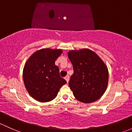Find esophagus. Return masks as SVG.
Masks as SVG:
<instances>
[{"label": "esophagus", "mask_w": 132, "mask_h": 132, "mask_svg": "<svg viewBox=\"0 0 132 132\" xmlns=\"http://www.w3.org/2000/svg\"><path fill=\"white\" fill-rule=\"evenodd\" d=\"M65 80H66V81H67V83L68 82V81H69V78H70V77H69V75H67V76H66V77H65Z\"/></svg>", "instance_id": "1"}]
</instances>
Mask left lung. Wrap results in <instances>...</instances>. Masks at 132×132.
Listing matches in <instances>:
<instances>
[{
    "mask_svg": "<svg viewBox=\"0 0 132 132\" xmlns=\"http://www.w3.org/2000/svg\"><path fill=\"white\" fill-rule=\"evenodd\" d=\"M68 57L74 71L68 84L76 99L84 103L99 99L106 91L109 78L104 62L87 48L70 51Z\"/></svg>",
    "mask_w": 132,
    "mask_h": 132,
    "instance_id": "obj_1",
    "label": "left lung"
}]
</instances>
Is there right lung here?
<instances>
[{"label":"right lung","instance_id":"obj_1","mask_svg":"<svg viewBox=\"0 0 132 132\" xmlns=\"http://www.w3.org/2000/svg\"><path fill=\"white\" fill-rule=\"evenodd\" d=\"M62 52L60 49L44 48L35 52L26 61L23 69V81L30 95L37 101H52L61 87L66 84L55 64Z\"/></svg>","mask_w":132,"mask_h":132}]
</instances>
